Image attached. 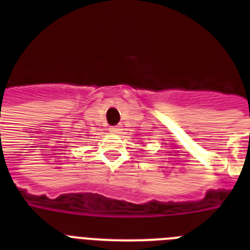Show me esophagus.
<instances>
[{"label":"esophagus","instance_id":"1","mask_svg":"<svg viewBox=\"0 0 250 250\" xmlns=\"http://www.w3.org/2000/svg\"><path fill=\"white\" fill-rule=\"evenodd\" d=\"M109 130H110V132H112V134H119V132L121 131V127L120 126H111Z\"/></svg>","mask_w":250,"mask_h":250}]
</instances>
